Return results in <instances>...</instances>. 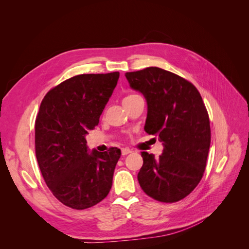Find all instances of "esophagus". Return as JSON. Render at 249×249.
I'll use <instances>...</instances> for the list:
<instances>
[{
	"mask_svg": "<svg viewBox=\"0 0 249 249\" xmlns=\"http://www.w3.org/2000/svg\"><path fill=\"white\" fill-rule=\"evenodd\" d=\"M131 153H132V150L129 149V148H123L122 149V155L123 156H126L127 154H131Z\"/></svg>",
	"mask_w": 249,
	"mask_h": 249,
	"instance_id": "esophagus-1",
	"label": "esophagus"
}]
</instances>
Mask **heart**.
<instances>
[{
  "mask_svg": "<svg viewBox=\"0 0 249 249\" xmlns=\"http://www.w3.org/2000/svg\"><path fill=\"white\" fill-rule=\"evenodd\" d=\"M134 96H136V94H130V95H127V96L124 97V100H129V99H131V97H134Z\"/></svg>",
  "mask_w": 249,
  "mask_h": 249,
  "instance_id": "b5f03b06",
  "label": "heart"
}]
</instances>
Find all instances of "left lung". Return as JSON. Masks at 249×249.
<instances>
[{
	"mask_svg": "<svg viewBox=\"0 0 249 249\" xmlns=\"http://www.w3.org/2000/svg\"><path fill=\"white\" fill-rule=\"evenodd\" d=\"M130 87L147 104L144 131L159 137V158L142 152L138 182L148 196L162 202L185 198L198 185L211 143L210 120L198 90L159 67L125 72Z\"/></svg>",
	"mask_w": 249,
	"mask_h": 249,
	"instance_id": "1",
	"label": "left lung"
}]
</instances>
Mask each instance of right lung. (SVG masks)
Segmentation results:
<instances>
[{"instance_id":"right-lung-1","label":"right lung","mask_w":249,"mask_h":249,"mask_svg":"<svg viewBox=\"0 0 249 249\" xmlns=\"http://www.w3.org/2000/svg\"><path fill=\"white\" fill-rule=\"evenodd\" d=\"M119 72L79 74L47 93L35 122V152L49 189L63 205L84 210L107 196L120 149L90 150L86 135L100 116Z\"/></svg>"}]
</instances>
